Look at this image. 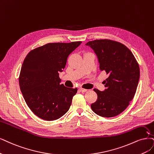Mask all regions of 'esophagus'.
<instances>
[{
    "label": "esophagus",
    "instance_id": "obj_1",
    "mask_svg": "<svg viewBox=\"0 0 154 154\" xmlns=\"http://www.w3.org/2000/svg\"><path fill=\"white\" fill-rule=\"evenodd\" d=\"M79 89H80V90L82 92H87L88 91V89H84L82 88H80Z\"/></svg>",
    "mask_w": 154,
    "mask_h": 154
}]
</instances>
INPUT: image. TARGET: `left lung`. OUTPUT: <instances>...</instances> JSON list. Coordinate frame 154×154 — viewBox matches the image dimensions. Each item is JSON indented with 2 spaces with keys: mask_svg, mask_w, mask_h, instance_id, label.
Segmentation results:
<instances>
[{
  "mask_svg": "<svg viewBox=\"0 0 154 154\" xmlns=\"http://www.w3.org/2000/svg\"><path fill=\"white\" fill-rule=\"evenodd\" d=\"M86 45L97 56L100 70L109 75L105 81V91L94 89L98 98L91 107L101 117H115L126 109L134 98L140 79L139 65L131 51L120 42L100 39Z\"/></svg>",
  "mask_w": 154,
  "mask_h": 154,
  "instance_id": "obj_1",
  "label": "left lung"
}]
</instances>
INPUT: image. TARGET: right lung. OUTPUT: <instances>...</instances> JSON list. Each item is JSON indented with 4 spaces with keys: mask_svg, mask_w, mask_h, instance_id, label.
Instances as JSON below:
<instances>
[{
    "mask_svg": "<svg viewBox=\"0 0 154 154\" xmlns=\"http://www.w3.org/2000/svg\"><path fill=\"white\" fill-rule=\"evenodd\" d=\"M82 43H48L30 51L19 77L20 90L32 112L43 120L54 121L69 110L77 89L60 84L59 72L68 56Z\"/></svg>",
    "mask_w": 154,
    "mask_h": 154,
    "instance_id": "1",
    "label": "right lung"
}]
</instances>
